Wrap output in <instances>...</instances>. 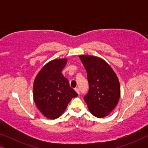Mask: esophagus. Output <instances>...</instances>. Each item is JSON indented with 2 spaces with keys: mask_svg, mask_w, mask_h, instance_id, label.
<instances>
[{
  "mask_svg": "<svg viewBox=\"0 0 148 148\" xmlns=\"http://www.w3.org/2000/svg\"><path fill=\"white\" fill-rule=\"evenodd\" d=\"M75 90L76 91V92L78 94H80V91H79V88H75Z\"/></svg>",
  "mask_w": 148,
  "mask_h": 148,
  "instance_id": "esophagus-1",
  "label": "esophagus"
}]
</instances>
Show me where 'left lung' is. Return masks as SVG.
<instances>
[{"mask_svg": "<svg viewBox=\"0 0 148 148\" xmlns=\"http://www.w3.org/2000/svg\"><path fill=\"white\" fill-rule=\"evenodd\" d=\"M87 72L89 91L84 99L94 116L102 118L108 115L120 98V84L114 71L102 58L81 55Z\"/></svg>", "mask_w": 148, "mask_h": 148, "instance_id": "obj_1", "label": "left lung"}]
</instances>
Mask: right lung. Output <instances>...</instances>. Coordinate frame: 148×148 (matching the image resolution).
Masks as SVG:
<instances>
[{
	"label": "right lung",
	"instance_id": "right-lung-1",
	"mask_svg": "<svg viewBox=\"0 0 148 148\" xmlns=\"http://www.w3.org/2000/svg\"><path fill=\"white\" fill-rule=\"evenodd\" d=\"M66 59L53 60L46 64L34 83V99L39 110L46 118H58L77 94L62 74Z\"/></svg>",
	"mask_w": 148,
	"mask_h": 148
}]
</instances>
